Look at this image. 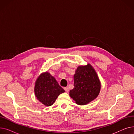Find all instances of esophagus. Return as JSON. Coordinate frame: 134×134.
<instances>
[{"label":"esophagus","instance_id":"esophagus-1","mask_svg":"<svg viewBox=\"0 0 134 134\" xmlns=\"http://www.w3.org/2000/svg\"><path fill=\"white\" fill-rule=\"evenodd\" d=\"M64 90H65V91H66V92H69V88H68V87H64Z\"/></svg>","mask_w":134,"mask_h":134}]
</instances>
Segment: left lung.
Returning <instances> with one entry per match:
<instances>
[{
  "label": "left lung",
  "mask_w": 134,
  "mask_h": 134,
  "mask_svg": "<svg viewBox=\"0 0 134 134\" xmlns=\"http://www.w3.org/2000/svg\"><path fill=\"white\" fill-rule=\"evenodd\" d=\"M101 84L93 67L89 63L78 67L74 75V88L69 96L80 105H85L92 102L100 92Z\"/></svg>",
  "instance_id": "1"
}]
</instances>
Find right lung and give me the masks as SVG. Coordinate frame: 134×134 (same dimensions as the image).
<instances>
[{"label":"right lung","instance_id":"1","mask_svg":"<svg viewBox=\"0 0 134 134\" xmlns=\"http://www.w3.org/2000/svg\"><path fill=\"white\" fill-rule=\"evenodd\" d=\"M34 92L37 99L45 106L52 105L58 96L65 92L54 77L46 72L41 74L35 82Z\"/></svg>","mask_w":134,"mask_h":134}]
</instances>
